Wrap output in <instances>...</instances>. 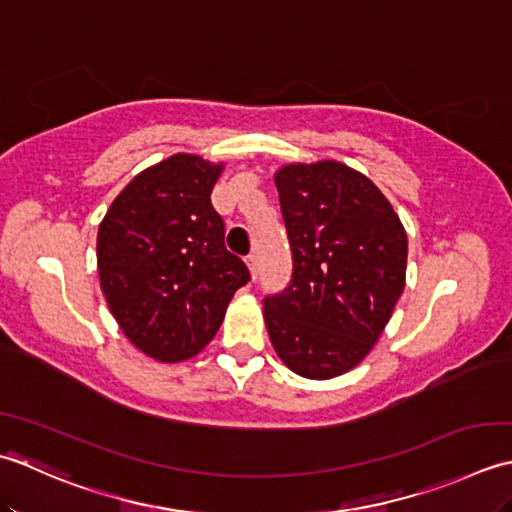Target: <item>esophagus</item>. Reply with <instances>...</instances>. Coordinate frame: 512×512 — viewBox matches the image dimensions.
Wrapping results in <instances>:
<instances>
[{
    "label": "esophagus",
    "instance_id": "1",
    "mask_svg": "<svg viewBox=\"0 0 512 512\" xmlns=\"http://www.w3.org/2000/svg\"><path fill=\"white\" fill-rule=\"evenodd\" d=\"M245 263H247L249 274H252V278H256V274H258V258H256V254H249L245 258Z\"/></svg>",
    "mask_w": 512,
    "mask_h": 512
}]
</instances>
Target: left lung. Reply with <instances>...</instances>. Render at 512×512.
<instances>
[{
  "label": "left lung",
  "instance_id": "8db88e82",
  "mask_svg": "<svg viewBox=\"0 0 512 512\" xmlns=\"http://www.w3.org/2000/svg\"><path fill=\"white\" fill-rule=\"evenodd\" d=\"M274 183L294 276L265 298L269 340L302 378H338L389 325L406 285V229L378 185L340 161L287 163Z\"/></svg>",
  "mask_w": 512,
  "mask_h": 512
}]
</instances>
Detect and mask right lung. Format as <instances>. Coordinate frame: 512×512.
I'll use <instances>...</instances> for the list:
<instances>
[{
    "instance_id": "1",
    "label": "right lung",
    "mask_w": 512,
    "mask_h": 512,
    "mask_svg": "<svg viewBox=\"0 0 512 512\" xmlns=\"http://www.w3.org/2000/svg\"><path fill=\"white\" fill-rule=\"evenodd\" d=\"M223 170L221 161L176 152L134 176L99 223L97 269L110 314L134 347L163 364L198 356L249 280L225 249L210 201Z\"/></svg>"
}]
</instances>
